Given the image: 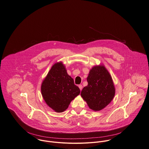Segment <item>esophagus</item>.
Segmentation results:
<instances>
[{
    "mask_svg": "<svg viewBox=\"0 0 149 149\" xmlns=\"http://www.w3.org/2000/svg\"><path fill=\"white\" fill-rule=\"evenodd\" d=\"M79 89H80V90L81 91L82 90L83 88V86L82 85H81V84H79Z\"/></svg>",
    "mask_w": 149,
    "mask_h": 149,
    "instance_id": "obj_1",
    "label": "esophagus"
}]
</instances>
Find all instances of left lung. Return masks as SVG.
Here are the masks:
<instances>
[{
    "instance_id": "left-lung-1",
    "label": "left lung",
    "mask_w": 149,
    "mask_h": 149,
    "mask_svg": "<svg viewBox=\"0 0 149 149\" xmlns=\"http://www.w3.org/2000/svg\"><path fill=\"white\" fill-rule=\"evenodd\" d=\"M87 81L88 85L83 88L81 95L90 109L102 110L112 101L116 94L112 77L102 64L91 68Z\"/></svg>"
}]
</instances>
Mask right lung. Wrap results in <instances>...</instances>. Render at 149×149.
<instances>
[{
    "label": "right lung",
    "mask_w": 149,
    "mask_h": 149,
    "mask_svg": "<svg viewBox=\"0 0 149 149\" xmlns=\"http://www.w3.org/2000/svg\"><path fill=\"white\" fill-rule=\"evenodd\" d=\"M41 93L46 103L56 113H62L80 94L79 88L67 74L62 62L51 67L41 84Z\"/></svg>",
    "instance_id": "right-lung-1"
}]
</instances>
